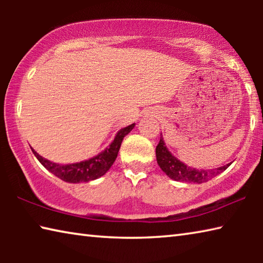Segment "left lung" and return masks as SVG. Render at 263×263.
Masks as SVG:
<instances>
[{"instance_id": "left-lung-1", "label": "left lung", "mask_w": 263, "mask_h": 263, "mask_svg": "<svg viewBox=\"0 0 263 263\" xmlns=\"http://www.w3.org/2000/svg\"><path fill=\"white\" fill-rule=\"evenodd\" d=\"M155 153H157V160L160 168L171 179L181 182H188V183H203V182L211 180L213 176L220 174L231 164L229 163L226 166L218 167L215 171L213 169H211V171H198L196 168L188 167L183 162H181L180 160H177L174 155H172V153L164 146L162 138H160Z\"/></svg>"}]
</instances>
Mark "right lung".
Instances as JSON below:
<instances>
[{
    "mask_svg": "<svg viewBox=\"0 0 263 263\" xmlns=\"http://www.w3.org/2000/svg\"><path fill=\"white\" fill-rule=\"evenodd\" d=\"M135 125L136 124H131V125L122 128L121 131H118L117 136H116L109 147H106L103 152L96 155L95 158H91L82 162L72 164H58L44 159L33 149L32 152L35 155V158L39 160V162H41L47 171H50L52 174H54L62 181L69 182V183L89 182L103 176L105 173L109 171V168L112 166L116 158H117V154L119 152V148H121V144L124 137H125L127 133H130V131L135 127Z\"/></svg>",
    "mask_w": 263,
    "mask_h": 263,
    "instance_id": "obj_1",
    "label": "right lung"
}]
</instances>
